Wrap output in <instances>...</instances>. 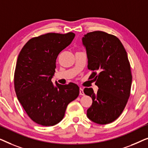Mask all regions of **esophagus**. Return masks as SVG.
<instances>
[{
	"label": "esophagus",
	"instance_id": "1",
	"mask_svg": "<svg viewBox=\"0 0 148 148\" xmlns=\"http://www.w3.org/2000/svg\"><path fill=\"white\" fill-rule=\"evenodd\" d=\"M85 94L84 92V90H83L82 88H79V95H81V96H84Z\"/></svg>",
	"mask_w": 148,
	"mask_h": 148
}]
</instances>
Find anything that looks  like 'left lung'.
I'll list each match as a JSON object with an SVG mask.
<instances>
[{"instance_id": "left-lung-1", "label": "left lung", "mask_w": 148, "mask_h": 148, "mask_svg": "<svg viewBox=\"0 0 148 148\" xmlns=\"http://www.w3.org/2000/svg\"><path fill=\"white\" fill-rule=\"evenodd\" d=\"M86 49L89 79L98 87L97 93L86 88L84 92L92 98L87 116L93 122L106 125L121 114L130 96L132 75L127 53L116 36L101 31L88 33L82 38Z\"/></svg>"}]
</instances>
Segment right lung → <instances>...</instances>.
Returning <instances> with one entry per match:
<instances>
[{
  "label": "right lung",
  "mask_w": 148,
  "mask_h": 148,
  "mask_svg": "<svg viewBox=\"0 0 148 148\" xmlns=\"http://www.w3.org/2000/svg\"><path fill=\"white\" fill-rule=\"evenodd\" d=\"M75 34L48 33L30 39L18 56L14 86L18 100L34 122L53 126L61 121L67 105L75 100L79 88L73 83L52 82L56 58Z\"/></svg>",
  "instance_id": "right-lung-1"
}]
</instances>
